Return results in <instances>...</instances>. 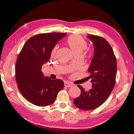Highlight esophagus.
<instances>
[{"label": "esophagus", "instance_id": "esophagus-1", "mask_svg": "<svg viewBox=\"0 0 134 134\" xmlns=\"http://www.w3.org/2000/svg\"><path fill=\"white\" fill-rule=\"evenodd\" d=\"M72 85H71V83H70L69 82H67V81H64V86L66 87H70L72 86Z\"/></svg>", "mask_w": 134, "mask_h": 134}]
</instances>
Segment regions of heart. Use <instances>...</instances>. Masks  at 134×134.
<instances>
[{"label": "heart", "instance_id": "b5f03b06", "mask_svg": "<svg viewBox=\"0 0 134 134\" xmlns=\"http://www.w3.org/2000/svg\"><path fill=\"white\" fill-rule=\"evenodd\" d=\"M66 43L75 55L80 54L86 48L87 41L83 37L79 35H71L67 38ZM58 49V45H55L51 51V55L54 56Z\"/></svg>", "mask_w": 134, "mask_h": 134}]
</instances>
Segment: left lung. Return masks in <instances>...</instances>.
<instances>
[{
	"instance_id": "8db88e82",
	"label": "left lung",
	"mask_w": 134,
	"mask_h": 134,
	"mask_svg": "<svg viewBox=\"0 0 134 134\" xmlns=\"http://www.w3.org/2000/svg\"><path fill=\"white\" fill-rule=\"evenodd\" d=\"M87 37L94 47V56L88 69L92 87L87 91L78 85L81 94L74 99L76 107L85 110L96 109L106 100L115 86L117 71L116 57L107 41L97 35Z\"/></svg>"
}]
</instances>
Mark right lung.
I'll return each instance as SVG.
<instances>
[{"label":"right lung","instance_id":"add662e5","mask_svg":"<svg viewBox=\"0 0 134 134\" xmlns=\"http://www.w3.org/2000/svg\"><path fill=\"white\" fill-rule=\"evenodd\" d=\"M67 34H40L27 41L18 55L15 77L18 89L29 102L38 106L53 104L58 93L64 87L60 79L44 77L42 65L49 60L51 51Z\"/></svg>","mask_w":134,"mask_h":134}]
</instances>
